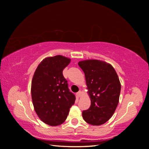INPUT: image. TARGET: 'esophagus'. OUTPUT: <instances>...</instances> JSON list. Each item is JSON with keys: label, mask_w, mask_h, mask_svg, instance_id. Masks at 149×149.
<instances>
[{"label": "esophagus", "mask_w": 149, "mask_h": 149, "mask_svg": "<svg viewBox=\"0 0 149 149\" xmlns=\"http://www.w3.org/2000/svg\"><path fill=\"white\" fill-rule=\"evenodd\" d=\"M81 91H79V92H77V93H76V96H77V97H78V98H79L80 97H81Z\"/></svg>", "instance_id": "obj_1"}]
</instances>
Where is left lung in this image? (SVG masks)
<instances>
[{"instance_id": "8db88e82", "label": "left lung", "mask_w": 149, "mask_h": 149, "mask_svg": "<svg viewBox=\"0 0 149 149\" xmlns=\"http://www.w3.org/2000/svg\"><path fill=\"white\" fill-rule=\"evenodd\" d=\"M78 65L85 74L89 108L82 113L87 123L100 125L109 120L119 102L121 84L112 65L102 60H81Z\"/></svg>"}]
</instances>
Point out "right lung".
<instances>
[{"label": "right lung", "instance_id": "right-lung-1", "mask_svg": "<svg viewBox=\"0 0 149 149\" xmlns=\"http://www.w3.org/2000/svg\"><path fill=\"white\" fill-rule=\"evenodd\" d=\"M71 59L62 55L47 57L35 70L31 81L34 110L42 122L50 126L66 120L75 97L70 92L62 72Z\"/></svg>", "mask_w": 149, "mask_h": 149}]
</instances>
